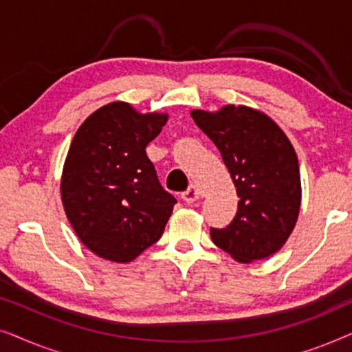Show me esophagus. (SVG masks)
I'll return each mask as SVG.
<instances>
[{
	"label": "esophagus",
	"mask_w": 352,
	"mask_h": 352,
	"mask_svg": "<svg viewBox=\"0 0 352 352\" xmlns=\"http://www.w3.org/2000/svg\"><path fill=\"white\" fill-rule=\"evenodd\" d=\"M199 197H200V192H199V189H197L195 186H190L189 189H187L184 194H182V200L186 201V204H194V201H197L199 200Z\"/></svg>",
	"instance_id": "esophagus-1"
}]
</instances>
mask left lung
<instances>
[{
  "label": "left lung",
  "instance_id": "left-lung-1",
  "mask_svg": "<svg viewBox=\"0 0 352 352\" xmlns=\"http://www.w3.org/2000/svg\"><path fill=\"white\" fill-rule=\"evenodd\" d=\"M190 117L219 148L240 199L230 224L211 228V240L239 263L269 258L285 245L300 214V166L290 139L247 105L192 110Z\"/></svg>",
  "mask_w": 352,
  "mask_h": 352
}]
</instances>
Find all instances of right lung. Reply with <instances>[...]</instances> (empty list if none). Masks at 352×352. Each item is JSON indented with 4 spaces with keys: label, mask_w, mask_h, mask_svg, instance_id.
<instances>
[{
    "label": "right lung",
    "mask_w": 352,
    "mask_h": 352,
    "mask_svg": "<svg viewBox=\"0 0 352 352\" xmlns=\"http://www.w3.org/2000/svg\"><path fill=\"white\" fill-rule=\"evenodd\" d=\"M168 120L110 102L72 139L60 177L67 219L99 258L129 263L162 237L176 199L163 189L146 147Z\"/></svg>",
    "instance_id": "right-lung-1"
}]
</instances>
